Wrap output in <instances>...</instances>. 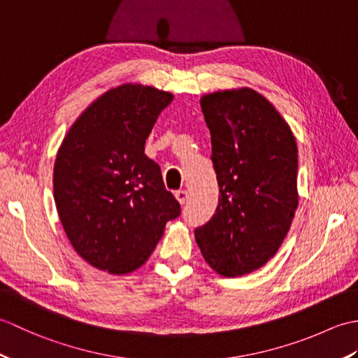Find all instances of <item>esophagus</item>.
<instances>
[{
	"mask_svg": "<svg viewBox=\"0 0 358 358\" xmlns=\"http://www.w3.org/2000/svg\"><path fill=\"white\" fill-rule=\"evenodd\" d=\"M175 196H177V200H178L181 204H185V203L187 201V199H189V192L186 191V189H181V191L175 192Z\"/></svg>",
	"mask_w": 358,
	"mask_h": 358,
	"instance_id": "34e87169",
	"label": "esophagus"
}]
</instances>
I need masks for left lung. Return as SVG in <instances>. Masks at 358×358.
Returning a JSON list of instances; mask_svg holds the SVG:
<instances>
[{
	"label": "left lung",
	"mask_w": 358,
	"mask_h": 358,
	"mask_svg": "<svg viewBox=\"0 0 358 358\" xmlns=\"http://www.w3.org/2000/svg\"><path fill=\"white\" fill-rule=\"evenodd\" d=\"M220 187L218 206L195 229L204 260L245 275L277 254L299 206L296 143L275 108L252 89L201 98Z\"/></svg>",
	"instance_id": "obj_1"
}]
</instances>
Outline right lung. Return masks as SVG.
<instances>
[{"instance_id": "add662e5", "label": "right lung", "mask_w": 358, "mask_h": 358, "mask_svg": "<svg viewBox=\"0 0 358 358\" xmlns=\"http://www.w3.org/2000/svg\"><path fill=\"white\" fill-rule=\"evenodd\" d=\"M172 94L140 85L112 89L75 121L53 167V196L73 249L110 273L148 260L164 226L181 214L159 166L144 154Z\"/></svg>"}]
</instances>
